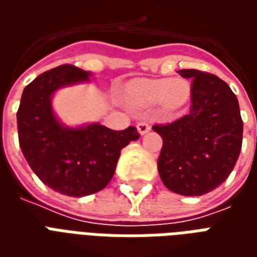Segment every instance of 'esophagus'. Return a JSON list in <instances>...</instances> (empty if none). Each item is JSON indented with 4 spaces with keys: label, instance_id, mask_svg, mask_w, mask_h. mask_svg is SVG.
I'll list each match as a JSON object with an SVG mask.
<instances>
[{
    "label": "esophagus",
    "instance_id": "esophagus-1",
    "mask_svg": "<svg viewBox=\"0 0 257 257\" xmlns=\"http://www.w3.org/2000/svg\"><path fill=\"white\" fill-rule=\"evenodd\" d=\"M138 131H139L140 135L147 134L150 131V125H149V122H146V121H140V122H138Z\"/></svg>",
    "mask_w": 257,
    "mask_h": 257
}]
</instances>
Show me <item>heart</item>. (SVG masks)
Instances as JSON below:
<instances>
[{
    "instance_id": "1",
    "label": "heart",
    "mask_w": 257,
    "mask_h": 257,
    "mask_svg": "<svg viewBox=\"0 0 257 257\" xmlns=\"http://www.w3.org/2000/svg\"><path fill=\"white\" fill-rule=\"evenodd\" d=\"M190 95L191 88L184 79H149L128 86L125 100L135 111H146L160 103L164 111L176 112L189 101Z\"/></svg>"
}]
</instances>
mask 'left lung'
<instances>
[{"instance_id":"1","label":"left lung","mask_w":257,"mask_h":257,"mask_svg":"<svg viewBox=\"0 0 257 257\" xmlns=\"http://www.w3.org/2000/svg\"><path fill=\"white\" fill-rule=\"evenodd\" d=\"M193 79L191 107L173 122L154 125L162 138L158 173L180 195H202L220 186L235 167L242 146L243 122L237 96L213 74L179 70Z\"/></svg>"}]
</instances>
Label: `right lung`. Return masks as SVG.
Here are the masks:
<instances>
[{"instance_id": "obj_1", "label": "right lung", "mask_w": 257, "mask_h": 257, "mask_svg": "<svg viewBox=\"0 0 257 257\" xmlns=\"http://www.w3.org/2000/svg\"><path fill=\"white\" fill-rule=\"evenodd\" d=\"M90 73L63 64L27 85L18 110L19 145L26 161L55 191L84 197L110 183L125 146L139 139L135 126L112 131L100 123L68 128L52 110V95L67 85L89 81Z\"/></svg>"}]
</instances>
